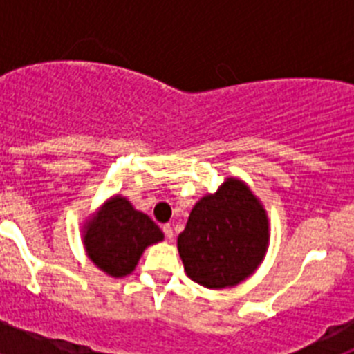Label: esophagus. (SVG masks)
<instances>
[{"instance_id":"obj_1","label":"esophagus","mask_w":354,"mask_h":354,"mask_svg":"<svg viewBox=\"0 0 354 354\" xmlns=\"http://www.w3.org/2000/svg\"><path fill=\"white\" fill-rule=\"evenodd\" d=\"M162 232H165L167 239H171V237H174V228H171V225H162Z\"/></svg>"}]
</instances>
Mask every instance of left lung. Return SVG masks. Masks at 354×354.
Wrapping results in <instances>:
<instances>
[{
	"mask_svg": "<svg viewBox=\"0 0 354 354\" xmlns=\"http://www.w3.org/2000/svg\"><path fill=\"white\" fill-rule=\"evenodd\" d=\"M268 245L266 209L252 189L234 177L196 202L177 237L184 271L207 289L243 282L261 266Z\"/></svg>",
	"mask_w": 354,
	"mask_h": 354,
	"instance_id": "left-lung-1",
	"label": "left lung"
}]
</instances>
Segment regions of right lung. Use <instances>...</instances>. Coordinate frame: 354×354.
Wrapping results in <instances>:
<instances>
[{"instance_id":"add662e5","label":"right lung","mask_w":354,"mask_h":354,"mask_svg":"<svg viewBox=\"0 0 354 354\" xmlns=\"http://www.w3.org/2000/svg\"><path fill=\"white\" fill-rule=\"evenodd\" d=\"M162 237L161 228L120 195L104 202L83 227L86 255L99 270L115 278L133 273L143 250Z\"/></svg>"}]
</instances>
